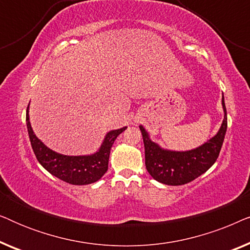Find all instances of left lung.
I'll return each instance as SVG.
<instances>
[{
	"mask_svg": "<svg viewBox=\"0 0 250 250\" xmlns=\"http://www.w3.org/2000/svg\"><path fill=\"white\" fill-rule=\"evenodd\" d=\"M222 104L225 115L220 131L205 145L190 151L176 152L162 149L149 139L143 126H140L145 143L146 167L153 179L167 186H182L196 180L214 165L220 155L228 127L224 97L222 98Z\"/></svg>",
	"mask_w": 250,
	"mask_h": 250,
	"instance_id": "8db88e82",
	"label": "left lung"
}]
</instances>
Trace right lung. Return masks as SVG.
Instances as JSON below:
<instances>
[{"label": "right lung", "instance_id": "add662e5", "mask_svg": "<svg viewBox=\"0 0 250 250\" xmlns=\"http://www.w3.org/2000/svg\"><path fill=\"white\" fill-rule=\"evenodd\" d=\"M26 124L30 145L39 163L52 175L74 186L94 183L104 175L108 169L109 155H110V149L114 145V141L126 129V127H123L109 132L100 150L94 155L74 157L63 156L52 151L36 138L29 123L28 107H27Z\"/></svg>", "mask_w": 250, "mask_h": 250}]
</instances>
